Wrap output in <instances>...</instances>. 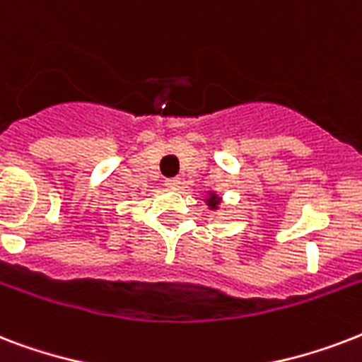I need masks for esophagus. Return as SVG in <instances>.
<instances>
[{
    "label": "esophagus",
    "instance_id": "obj_1",
    "mask_svg": "<svg viewBox=\"0 0 362 362\" xmlns=\"http://www.w3.org/2000/svg\"><path fill=\"white\" fill-rule=\"evenodd\" d=\"M165 186L170 187V189H178L182 186L180 178H169V180H165Z\"/></svg>",
    "mask_w": 362,
    "mask_h": 362
}]
</instances>
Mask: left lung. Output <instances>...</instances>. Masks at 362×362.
I'll return each mask as SVG.
<instances>
[{"label":"left lung","mask_w":362,"mask_h":362,"mask_svg":"<svg viewBox=\"0 0 362 362\" xmlns=\"http://www.w3.org/2000/svg\"><path fill=\"white\" fill-rule=\"evenodd\" d=\"M209 204H210V206H212V209H214L216 204H218V197H216V195H212V197L209 199Z\"/></svg>","instance_id":"left-lung-1"}]
</instances>
